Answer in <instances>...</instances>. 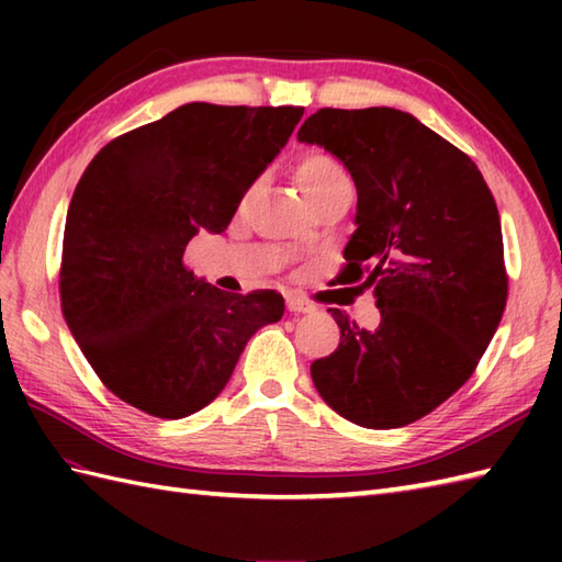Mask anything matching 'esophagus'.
<instances>
[{
	"label": "esophagus",
	"mask_w": 562,
	"mask_h": 562,
	"mask_svg": "<svg viewBox=\"0 0 562 562\" xmlns=\"http://www.w3.org/2000/svg\"><path fill=\"white\" fill-rule=\"evenodd\" d=\"M288 308H290V312H294V314H306V312H314L316 306L312 302L302 300V296H290Z\"/></svg>",
	"instance_id": "obj_1"
}]
</instances>
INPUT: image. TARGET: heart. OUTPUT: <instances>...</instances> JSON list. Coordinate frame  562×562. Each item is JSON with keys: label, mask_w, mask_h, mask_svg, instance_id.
I'll return each mask as SVG.
<instances>
[{"label": "heart", "mask_w": 562, "mask_h": 562, "mask_svg": "<svg viewBox=\"0 0 562 562\" xmlns=\"http://www.w3.org/2000/svg\"><path fill=\"white\" fill-rule=\"evenodd\" d=\"M296 181H300L304 193L312 198V202H321L324 198L338 193V190H352V178L348 169L328 151L321 149H306L300 154V159L294 164ZM258 181L250 183L244 193V202L256 193Z\"/></svg>", "instance_id": "obj_1"}]
</instances>
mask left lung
<instances>
[{"label": "left lung", "instance_id": "8db88e82", "mask_svg": "<svg viewBox=\"0 0 562 562\" xmlns=\"http://www.w3.org/2000/svg\"><path fill=\"white\" fill-rule=\"evenodd\" d=\"M296 137L355 178L357 232L338 280L374 284L381 312L367 330L328 308L340 345L312 364L314 386L355 425H411L469 381L503 318L495 198L469 154L396 109H321Z\"/></svg>", "mask_w": 562, "mask_h": 562}]
</instances>
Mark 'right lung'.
<instances>
[{
  "mask_svg": "<svg viewBox=\"0 0 562 562\" xmlns=\"http://www.w3.org/2000/svg\"><path fill=\"white\" fill-rule=\"evenodd\" d=\"M304 109L186 103L111 139L69 202L59 306L103 386L178 420L220 396L254 333L280 321L274 290L229 294L200 282L190 238L229 226Z\"/></svg>",
  "mask_w": 562,
  "mask_h": 562,
  "instance_id": "add662e5",
  "label": "right lung"
}]
</instances>
